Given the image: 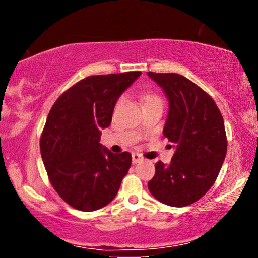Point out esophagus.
I'll return each instance as SVG.
<instances>
[{
  "label": "esophagus",
  "instance_id": "esophagus-1",
  "mask_svg": "<svg viewBox=\"0 0 258 258\" xmlns=\"http://www.w3.org/2000/svg\"><path fill=\"white\" fill-rule=\"evenodd\" d=\"M142 160H143V157L141 156L140 154H137V153H134V154H133V163H134V164L139 163V162H141Z\"/></svg>",
  "mask_w": 258,
  "mask_h": 258
}]
</instances>
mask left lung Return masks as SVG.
Segmentation results:
<instances>
[{
	"label": "left lung",
	"instance_id": "obj_1",
	"mask_svg": "<svg viewBox=\"0 0 258 258\" xmlns=\"http://www.w3.org/2000/svg\"><path fill=\"white\" fill-rule=\"evenodd\" d=\"M147 74L167 95L169 111L163 135L175 147L170 164L161 161L155 164L156 171L148 188L167 206H189L213 186L224 162L228 143L223 117L213 98L186 77L174 73Z\"/></svg>",
	"mask_w": 258,
	"mask_h": 258
}]
</instances>
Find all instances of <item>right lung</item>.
<instances>
[{
  "mask_svg": "<svg viewBox=\"0 0 258 258\" xmlns=\"http://www.w3.org/2000/svg\"><path fill=\"white\" fill-rule=\"evenodd\" d=\"M141 72L89 76L57 98L41 136L48 177L63 201L81 211L111 202L132 165L128 151L114 154L100 143L123 91Z\"/></svg>",
  "mask_w": 258,
  "mask_h": 258,
  "instance_id": "obj_1",
  "label": "right lung"
}]
</instances>
